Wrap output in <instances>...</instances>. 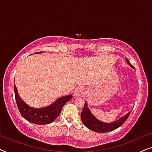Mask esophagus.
I'll return each instance as SVG.
<instances>
[{"mask_svg":"<svg viewBox=\"0 0 152 152\" xmlns=\"http://www.w3.org/2000/svg\"><path fill=\"white\" fill-rule=\"evenodd\" d=\"M84 93V89L82 87H77L75 91V94L76 96H80Z\"/></svg>","mask_w":152,"mask_h":152,"instance_id":"esophagus-1","label":"esophagus"}]
</instances>
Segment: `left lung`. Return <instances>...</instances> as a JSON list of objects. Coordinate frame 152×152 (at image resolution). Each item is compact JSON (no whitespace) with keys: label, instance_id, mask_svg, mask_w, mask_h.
I'll list each match as a JSON object with an SVG mask.
<instances>
[{"label":"left lung","instance_id":"left-lung-1","mask_svg":"<svg viewBox=\"0 0 152 152\" xmlns=\"http://www.w3.org/2000/svg\"><path fill=\"white\" fill-rule=\"evenodd\" d=\"M126 62H127L133 68H134V66L129 63V60L127 59H126ZM131 112L132 111L129 112L126 115L123 116V117L121 118L119 120H116L115 122H113V123H106V122L99 121L98 120L96 119V118L91 114L90 110L88 109L87 103L85 102L84 109H83L82 113H81V119H82L84 125L86 126L87 128H88L89 129L94 131V132L97 133H105L111 132V131L115 130L117 128L120 127V126L127 120V118L130 115Z\"/></svg>","mask_w":152,"mask_h":152}]
</instances>
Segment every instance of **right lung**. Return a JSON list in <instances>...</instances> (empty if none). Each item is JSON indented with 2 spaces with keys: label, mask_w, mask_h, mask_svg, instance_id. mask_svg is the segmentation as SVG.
I'll use <instances>...</instances> for the list:
<instances>
[{
  "label": "right lung",
  "mask_w": 152,
  "mask_h": 152,
  "mask_svg": "<svg viewBox=\"0 0 152 152\" xmlns=\"http://www.w3.org/2000/svg\"><path fill=\"white\" fill-rule=\"evenodd\" d=\"M37 52L36 53H40ZM14 95L18 109L21 115L28 121L37 124H47L53 122L61 113L64 104L71 99L72 95L60 97L53 104L42 109H33L26 104L18 96L17 89L14 84Z\"/></svg>",
  "instance_id": "right-lung-1"
}]
</instances>
